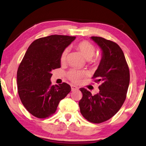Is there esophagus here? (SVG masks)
Returning a JSON list of instances; mask_svg holds the SVG:
<instances>
[{
    "instance_id": "34e87169",
    "label": "esophagus",
    "mask_w": 146,
    "mask_h": 146,
    "mask_svg": "<svg viewBox=\"0 0 146 146\" xmlns=\"http://www.w3.org/2000/svg\"><path fill=\"white\" fill-rule=\"evenodd\" d=\"M78 89H79L78 87H77V86H74V85H71V89H72V91H73V90H75Z\"/></svg>"
}]
</instances>
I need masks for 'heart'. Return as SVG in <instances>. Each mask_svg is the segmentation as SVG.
Returning <instances> with one entry per match:
<instances>
[{"mask_svg":"<svg viewBox=\"0 0 146 146\" xmlns=\"http://www.w3.org/2000/svg\"><path fill=\"white\" fill-rule=\"evenodd\" d=\"M75 48L81 54L83 57L87 60L88 62L90 64H98L100 60V56H94L96 53V47L92 44L87 40H82L77 43L75 45ZM68 49L66 48L63 50L60 55V60L63 63L66 60ZM85 72L79 71L76 70H71L68 72L67 76L69 79L74 82H79L80 80L83 77L86 76Z\"/></svg>","mask_w":146,"mask_h":146,"instance_id":"heart-1","label":"heart"}]
</instances>
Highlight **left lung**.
<instances>
[{
	"instance_id": "1",
	"label": "left lung",
	"mask_w": 146,
	"mask_h": 146,
	"mask_svg": "<svg viewBox=\"0 0 146 146\" xmlns=\"http://www.w3.org/2000/svg\"><path fill=\"white\" fill-rule=\"evenodd\" d=\"M102 50V59L92 79L100 83L99 92L92 96L80 88V113L87 121L99 124L112 117L124 104L130 81V74L124 52L119 45L100 37H91Z\"/></svg>"
}]
</instances>
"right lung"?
Masks as SVG:
<instances>
[{
  "mask_svg": "<svg viewBox=\"0 0 146 146\" xmlns=\"http://www.w3.org/2000/svg\"><path fill=\"white\" fill-rule=\"evenodd\" d=\"M75 38L52 35L36 39L27 48L18 68L17 89L22 104L35 117H50L70 92L67 83L51 85V71L60 67L61 54Z\"/></svg>",
  "mask_w": 146,
  "mask_h": 146,
  "instance_id": "right-lung-1",
  "label": "right lung"
}]
</instances>
